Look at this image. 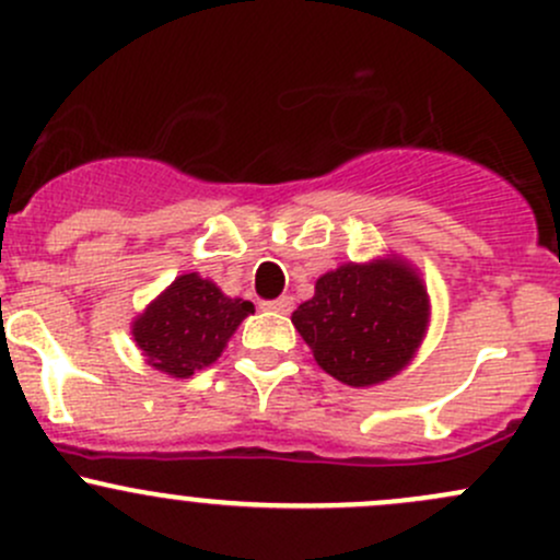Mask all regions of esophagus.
<instances>
[{
  "instance_id": "1",
  "label": "esophagus",
  "mask_w": 560,
  "mask_h": 560,
  "mask_svg": "<svg viewBox=\"0 0 560 560\" xmlns=\"http://www.w3.org/2000/svg\"><path fill=\"white\" fill-rule=\"evenodd\" d=\"M264 310H272V312H280V315H288V312L293 310V299L291 296H280V299H275V302L264 304Z\"/></svg>"
}]
</instances>
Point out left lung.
<instances>
[{
    "label": "left lung",
    "instance_id": "left-lung-1",
    "mask_svg": "<svg viewBox=\"0 0 560 560\" xmlns=\"http://www.w3.org/2000/svg\"><path fill=\"white\" fill-rule=\"evenodd\" d=\"M317 365L347 387L398 376L422 347L430 293L398 254L347 261L320 275L315 296L291 315Z\"/></svg>",
    "mask_w": 560,
    "mask_h": 560
}]
</instances>
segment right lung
I'll use <instances>...</instances> for the list:
<instances>
[{
    "label": "right lung",
    "mask_w": 560,
    "mask_h": 560,
    "mask_svg": "<svg viewBox=\"0 0 560 560\" xmlns=\"http://www.w3.org/2000/svg\"><path fill=\"white\" fill-rule=\"evenodd\" d=\"M250 312V302L226 296L213 280L186 272L138 312L130 334L154 371L189 378L221 358L226 341Z\"/></svg>",
    "instance_id": "obj_1"
}]
</instances>
